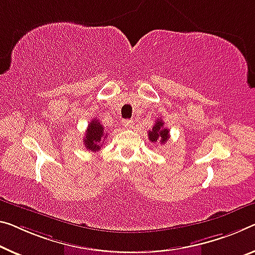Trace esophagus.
Masks as SVG:
<instances>
[{"label": "esophagus", "mask_w": 255, "mask_h": 255, "mask_svg": "<svg viewBox=\"0 0 255 255\" xmlns=\"http://www.w3.org/2000/svg\"><path fill=\"white\" fill-rule=\"evenodd\" d=\"M122 124L125 128H131L133 127V122L131 120H123Z\"/></svg>", "instance_id": "1"}]
</instances>
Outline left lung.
I'll use <instances>...</instances> for the list:
<instances>
[{
    "label": "left lung",
    "mask_w": 255,
    "mask_h": 255,
    "mask_svg": "<svg viewBox=\"0 0 255 255\" xmlns=\"http://www.w3.org/2000/svg\"><path fill=\"white\" fill-rule=\"evenodd\" d=\"M148 138L151 142H160L165 143L167 139L170 138V131L167 128H164V122L160 119L156 121L151 131H148Z\"/></svg>",
    "instance_id": "obj_1"
}]
</instances>
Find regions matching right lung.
Segmentation results:
<instances>
[{"label": "right lung", "mask_w": 255, "mask_h": 255, "mask_svg": "<svg viewBox=\"0 0 255 255\" xmlns=\"http://www.w3.org/2000/svg\"><path fill=\"white\" fill-rule=\"evenodd\" d=\"M107 136V133L104 131V127L98 120H92L85 132V138L83 142L85 148L91 151H98L103 146L104 140Z\"/></svg>", "instance_id": "add662e5"}]
</instances>
